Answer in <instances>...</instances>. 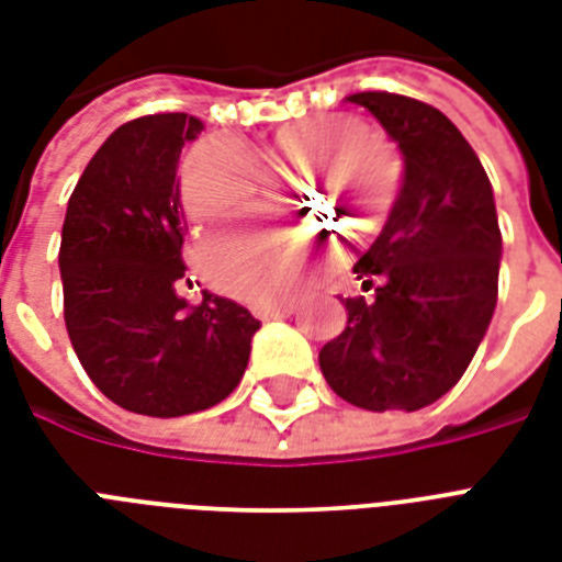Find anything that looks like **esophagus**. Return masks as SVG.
<instances>
[{"label": "esophagus", "instance_id": "obj_1", "mask_svg": "<svg viewBox=\"0 0 562 562\" xmlns=\"http://www.w3.org/2000/svg\"><path fill=\"white\" fill-rule=\"evenodd\" d=\"M289 315H294V300H273V303H259V306H256V317H262V321Z\"/></svg>", "mask_w": 562, "mask_h": 562}]
</instances>
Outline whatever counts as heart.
I'll list each match as a JSON object with an SVG mask.
<instances>
[{
    "instance_id": "1",
    "label": "heart",
    "mask_w": 562,
    "mask_h": 562,
    "mask_svg": "<svg viewBox=\"0 0 562 562\" xmlns=\"http://www.w3.org/2000/svg\"><path fill=\"white\" fill-rule=\"evenodd\" d=\"M356 131L347 116L297 119L280 131L277 157L285 162H312L315 169L347 171L352 162L370 154L361 143H337ZM339 146L338 149L334 145ZM334 151L329 153L328 148ZM312 183V180H308ZM306 183V189H308ZM262 187V175L254 157L227 139H206L194 145L180 171V201L189 218L201 227L227 224L250 210ZM341 189L347 201L361 212L359 227H382L396 198V180L379 169L375 160H361L344 175ZM203 265L221 289L238 297H271L282 289L294 262V245L282 229H238L203 241Z\"/></svg>"
}]
</instances>
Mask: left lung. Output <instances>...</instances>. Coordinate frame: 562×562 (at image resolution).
Here are the masks:
<instances>
[{
    "mask_svg": "<svg viewBox=\"0 0 562 562\" xmlns=\"http://www.w3.org/2000/svg\"><path fill=\"white\" fill-rule=\"evenodd\" d=\"M405 154V180L344 300L347 326L321 350L341 400L417 411L470 368L498 297L496 203L479 154L437 108L396 92H356Z\"/></svg>",
    "mask_w": 562,
    "mask_h": 562,
    "instance_id": "obj_1",
    "label": "left lung"
}]
</instances>
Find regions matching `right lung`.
I'll list each match as a JSON object with an SVG mask.
<instances>
[{"instance_id":"right-lung-1","label":"right lung","mask_w":562,"mask_h":562,"mask_svg":"<svg viewBox=\"0 0 562 562\" xmlns=\"http://www.w3.org/2000/svg\"><path fill=\"white\" fill-rule=\"evenodd\" d=\"M201 134L187 113L125 122L83 169L60 236L64 321L72 350L110 402L183 417L236 391L259 329L245 306L178 297L183 236L178 160Z\"/></svg>"}]
</instances>
